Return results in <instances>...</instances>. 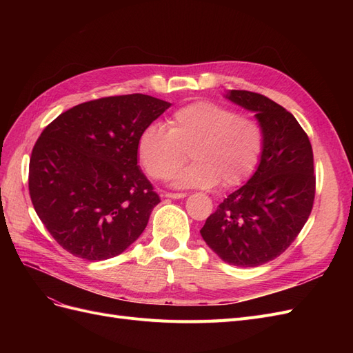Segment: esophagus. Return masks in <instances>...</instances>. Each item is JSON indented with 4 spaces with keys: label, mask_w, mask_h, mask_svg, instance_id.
Masks as SVG:
<instances>
[{
    "label": "esophagus",
    "mask_w": 353,
    "mask_h": 353,
    "mask_svg": "<svg viewBox=\"0 0 353 353\" xmlns=\"http://www.w3.org/2000/svg\"><path fill=\"white\" fill-rule=\"evenodd\" d=\"M165 197H168V199H184V197H187V194L185 193H166Z\"/></svg>",
    "instance_id": "1"
}]
</instances>
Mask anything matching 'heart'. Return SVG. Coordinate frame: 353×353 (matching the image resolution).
I'll list each match as a JSON object with an SVG mask.
<instances>
[{"label":"heart","mask_w":353,"mask_h":353,"mask_svg":"<svg viewBox=\"0 0 353 353\" xmlns=\"http://www.w3.org/2000/svg\"><path fill=\"white\" fill-rule=\"evenodd\" d=\"M262 125L249 116L212 101H194L175 110L168 128L153 122L141 131L137 154L145 172L168 179L183 166L187 153L194 163L175 176L179 188H223L243 184L261 162Z\"/></svg>","instance_id":"1"}]
</instances>
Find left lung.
I'll list each match as a JSON object with an SVG mask.
<instances>
[{"label": "left lung", "instance_id": "8db88e82", "mask_svg": "<svg viewBox=\"0 0 353 353\" xmlns=\"http://www.w3.org/2000/svg\"><path fill=\"white\" fill-rule=\"evenodd\" d=\"M225 97L254 113L265 132L263 152L253 176L221 203L200 234L223 262L249 268L284 253L311 215L314 153L306 132L283 105L243 90Z\"/></svg>", "mask_w": 353, "mask_h": 353}]
</instances>
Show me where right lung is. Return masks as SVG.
I'll list each match as a JSON object with an SVG mask.
<instances>
[{"instance_id": "obj_1", "label": "right lung", "mask_w": 353, "mask_h": 353, "mask_svg": "<svg viewBox=\"0 0 353 353\" xmlns=\"http://www.w3.org/2000/svg\"><path fill=\"white\" fill-rule=\"evenodd\" d=\"M169 105L144 94L104 97L63 112L42 131L29 194L63 249L104 261L141 236L160 199L138 166L137 141Z\"/></svg>"}]
</instances>
